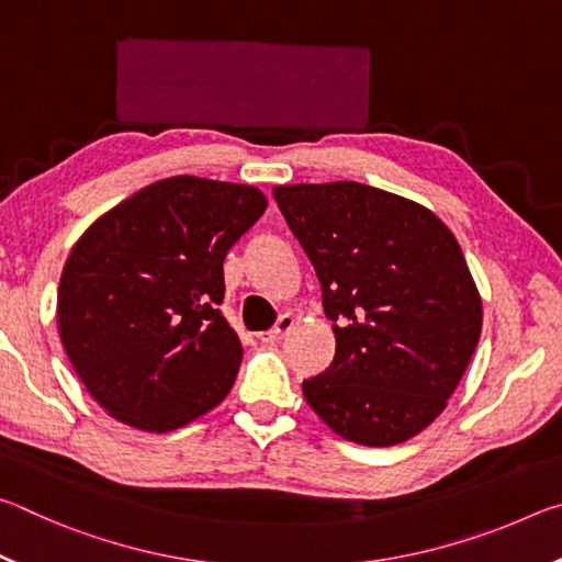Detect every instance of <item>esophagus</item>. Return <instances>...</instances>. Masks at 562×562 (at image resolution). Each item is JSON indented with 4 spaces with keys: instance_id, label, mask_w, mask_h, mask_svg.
Here are the masks:
<instances>
[{
    "instance_id": "esophagus-1",
    "label": "esophagus",
    "mask_w": 562,
    "mask_h": 562,
    "mask_svg": "<svg viewBox=\"0 0 562 562\" xmlns=\"http://www.w3.org/2000/svg\"><path fill=\"white\" fill-rule=\"evenodd\" d=\"M294 327V317L292 315H280V319H278V325H274L270 331H262L260 335V339L262 341H280L284 335H288V331Z\"/></svg>"
}]
</instances>
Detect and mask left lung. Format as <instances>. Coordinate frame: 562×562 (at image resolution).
<instances>
[{
    "instance_id": "left-lung-1",
    "label": "left lung",
    "mask_w": 562,
    "mask_h": 562,
    "mask_svg": "<svg viewBox=\"0 0 562 562\" xmlns=\"http://www.w3.org/2000/svg\"><path fill=\"white\" fill-rule=\"evenodd\" d=\"M322 282L337 351L302 382L341 439L396 446L439 416L479 345L461 245L429 207L355 180L272 188Z\"/></svg>"
}]
</instances>
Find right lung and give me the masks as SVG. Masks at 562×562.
<instances>
[{"label": "right lung", "mask_w": 562, "mask_h": 562, "mask_svg": "<svg viewBox=\"0 0 562 562\" xmlns=\"http://www.w3.org/2000/svg\"><path fill=\"white\" fill-rule=\"evenodd\" d=\"M265 207L255 186L173 176L111 207L71 247L59 337L109 416L166 434L231 392L243 347L217 310L223 260Z\"/></svg>", "instance_id": "1"}]
</instances>
